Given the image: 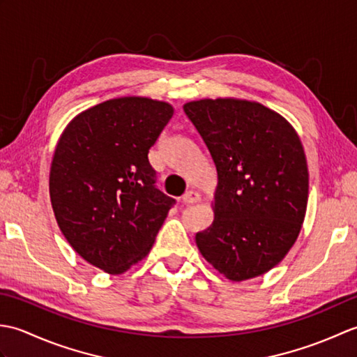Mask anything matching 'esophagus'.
<instances>
[{
	"instance_id": "esophagus-1",
	"label": "esophagus",
	"mask_w": 357,
	"mask_h": 357,
	"mask_svg": "<svg viewBox=\"0 0 357 357\" xmlns=\"http://www.w3.org/2000/svg\"><path fill=\"white\" fill-rule=\"evenodd\" d=\"M199 199H201L199 193L195 192V190H188V192H185L184 196H183V202L185 204V206H190V204L198 202Z\"/></svg>"
}]
</instances>
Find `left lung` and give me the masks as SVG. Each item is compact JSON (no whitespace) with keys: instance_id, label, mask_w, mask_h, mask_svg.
I'll return each instance as SVG.
<instances>
[{"instance_id":"left-lung-1","label":"left lung","mask_w":357,"mask_h":357,"mask_svg":"<svg viewBox=\"0 0 357 357\" xmlns=\"http://www.w3.org/2000/svg\"><path fill=\"white\" fill-rule=\"evenodd\" d=\"M216 165L215 219L196 233L204 259L233 282L257 278L298 239L308 202V167L294 127L241 98L184 104Z\"/></svg>"}]
</instances>
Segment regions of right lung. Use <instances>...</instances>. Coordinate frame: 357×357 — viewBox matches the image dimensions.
<instances>
[{
    "instance_id": "right-lung-1",
    "label": "right lung",
    "mask_w": 357,
    "mask_h": 357,
    "mask_svg": "<svg viewBox=\"0 0 357 357\" xmlns=\"http://www.w3.org/2000/svg\"><path fill=\"white\" fill-rule=\"evenodd\" d=\"M170 102L121 96L78 113L52 158L50 202L82 259L123 275L149 255L174 199L159 192L149 150L173 116Z\"/></svg>"
}]
</instances>
